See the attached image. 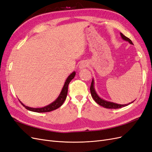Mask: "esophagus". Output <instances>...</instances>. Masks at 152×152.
<instances>
[{
  "label": "esophagus",
  "instance_id": "esophagus-1",
  "mask_svg": "<svg viewBox=\"0 0 152 152\" xmlns=\"http://www.w3.org/2000/svg\"><path fill=\"white\" fill-rule=\"evenodd\" d=\"M86 66H87V63L86 62V61H83L80 64V68L82 69V68H86Z\"/></svg>",
  "mask_w": 152,
  "mask_h": 152
}]
</instances>
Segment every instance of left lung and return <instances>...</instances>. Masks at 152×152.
<instances>
[{"label":"left lung","mask_w":152,"mask_h":152,"mask_svg":"<svg viewBox=\"0 0 152 152\" xmlns=\"http://www.w3.org/2000/svg\"><path fill=\"white\" fill-rule=\"evenodd\" d=\"M121 35L122 37V39H124V40L127 41V42H129L131 44H132V42L131 39H129L127 37H126L124 35H123L122 33H121ZM94 80L93 79L91 82V85L90 87V91H91V94L92 97H93V99L95 101V102L97 103L99 105L102 106V107H103L104 108H110V109H117V108H121L122 107H126V106L129 105V104L133 103L134 102H132L131 103H129L126 104H117V103H115L113 102H108V101H106L104 99H103L102 98H101L98 95V94L96 93V92L95 91L94 89Z\"/></svg>","instance_id":"left-lung-1"}]
</instances>
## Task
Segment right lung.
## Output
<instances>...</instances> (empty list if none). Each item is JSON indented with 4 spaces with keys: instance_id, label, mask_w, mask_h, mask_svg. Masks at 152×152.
Listing matches in <instances>:
<instances>
[{
    "instance_id": "right-lung-1",
    "label": "right lung",
    "mask_w": 152,
    "mask_h": 152,
    "mask_svg": "<svg viewBox=\"0 0 152 152\" xmlns=\"http://www.w3.org/2000/svg\"><path fill=\"white\" fill-rule=\"evenodd\" d=\"M75 75V72H73L68 77V78L65 82V84H64V86H63V87L61 90V92L60 93V94L59 95L58 98L55 100L54 102L49 104V105L46 106V107H44L42 108H31L29 107H26V106L20 102H20L26 109L28 110H30V111H31V112H38V113L49 112L50 111H53V110H56V109L60 107L63 104V103H64V102L65 101V99L66 98V96H67V93H68V84L71 82V80L73 79V78H74Z\"/></svg>"
}]
</instances>
